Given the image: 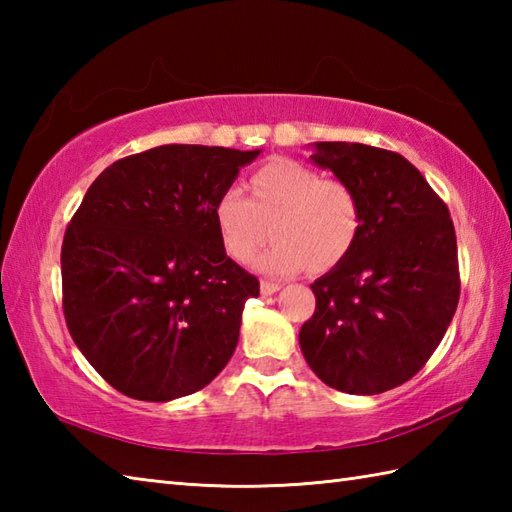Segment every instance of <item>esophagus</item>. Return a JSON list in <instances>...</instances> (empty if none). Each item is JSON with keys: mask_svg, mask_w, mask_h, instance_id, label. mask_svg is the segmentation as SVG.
Listing matches in <instances>:
<instances>
[{"mask_svg": "<svg viewBox=\"0 0 512 512\" xmlns=\"http://www.w3.org/2000/svg\"><path fill=\"white\" fill-rule=\"evenodd\" d=\"M259 288H262V295H264V297H268V295H275V292L281 288V284H279V281H268V279H262V286H259Z\"/></svg>", "mask_w": 512, "mask_h": 512, "instance_id": "obj_1", "label": "esophagus"}]
</instances>
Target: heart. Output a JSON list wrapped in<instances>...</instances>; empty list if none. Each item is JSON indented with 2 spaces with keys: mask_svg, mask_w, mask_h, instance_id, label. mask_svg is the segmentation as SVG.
<instances>
[{
  "mask_svg": "<svg viewBox=\"0 0 512 512\" xmlns=\"http://www.w3.org/2000/svg\"><path fill=\"white\" fill-rule=\"evenodd\" d=\"M248 187L250 198L228 187L213 206L217 235L235 262H250L270 233L275 242L257 262L270 275H290L306 266L325 273L354 250L363 204L347 180L323 178L303 162L277 158L259 167Z\"/></svg>",
  "mask_w": 512,
  "mask_h": 512,
  "instance_id": "obj_1",
  "label": "heart"
}]
</instances>
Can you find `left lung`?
Instances as JSON below:
<instances>
[{
    "label": "left lung",
    "mask_w": 512,
    "mask_h": 512,
    "mask_svg": "<svg viewBox=\"0 0 512 512\" xmlns=\"http://www.w3.org/2000/svg\"><path fill=\"white\" fill-rule=\"evenodd\" d=\"M312 160L361 195L354 250L310 286L299 345L325 385L383 394L436 352L460 301L458 242L447 204L396 151L317 143Z\"/></svg>",
    "instance_id": "left-lung-1"
}]
</instances>
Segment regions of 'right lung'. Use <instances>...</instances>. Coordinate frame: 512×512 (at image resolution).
Listing matches in <instances>:
<instances>
[{
  "instance_id": "1",
  "label": "right lung",
  "mask_w": 512,
  "mask_h": 512,
  "mask_svg": "<svg viewBox=\"0 0 512 512\" xmlns=\"http://www.w3.org/2000/svg\"><path fill=\"white\" fill-rule=\"evenodd\" d=\"M257 154L140 151L107 167L72 215L61 246L65 323L121 394L189 396L231 361L259 281L226 255L213 206Z\"/></svg>"
}]
</instances>
